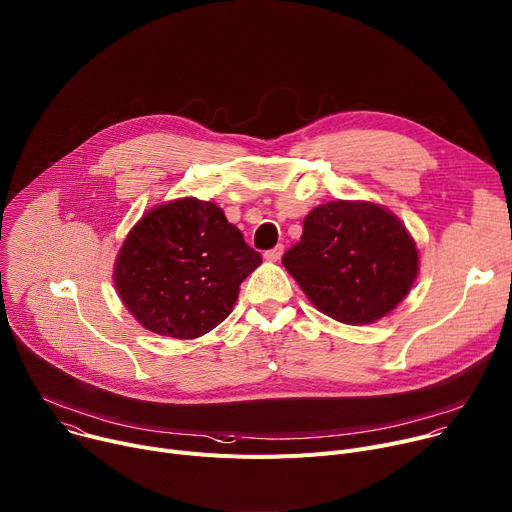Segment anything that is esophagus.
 <instances>
[{"label": "esophagus", "instance_id": "esophagus-1", "mask_svg": "<svg viewBox=\"0 0 512 512\" xmlns=\"http://www.w3.org/2000/svg\"><path fill=\"white\" fill-rule=\"evenodd\" d=\"M283 252H285V248H283L281 244H279V246H274L272 250H266V252H264V260H268V262H277V260H281Z\"/></svg>", "mask_w": 512, "mask_h": 512}]
</instances>
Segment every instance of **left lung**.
<instances>
[{"mask_svg": "<svg viewBox=\"0 0 512 512\" xmlns=\"http://www.w3.org/2000/svg\"><path fill=\"white\" fill-rule=\"evenodd\" d=\"M283 266L326 316L373 324L396 309L418 277V248L406 225L371 201H332L313 209Z\"/></svg>", "mask_w": 512, "mask_h": 512, "instance_id": "8db88e82", "label": "left lung"}]
</instances>
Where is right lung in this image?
Instances as JSON below:
<instances>
[{
    "label": "right lung",
    "mask_w": 512,
    "mask_h": 512,
    "mask_svg": "<svg viewBox=\"0 0 512 512\" xmlns=\"http://www.w3.org/2000/svg\"><path fill=\"white\" fill-rule=\"evenodd\" d=\"M260 262L215 203L184 196L149 209L131 227L112 281L145 330L192 340L229 316Z\"/></svg>",
    "instance_id": "right-lung-1"
}]
</instances>
